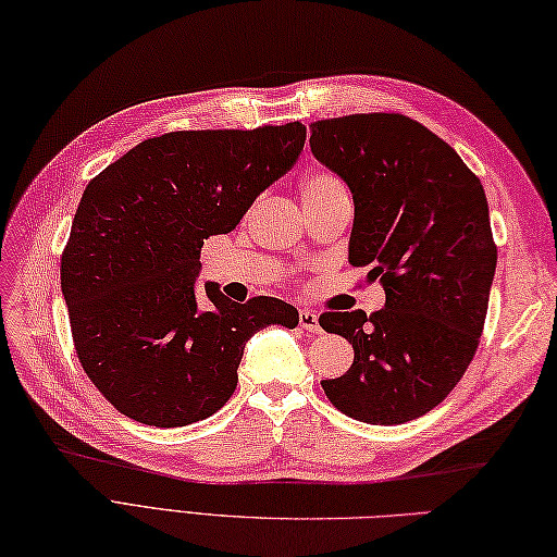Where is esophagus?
<instances>
[{"instance_id": "1", "label": "esophagus", "mask_w": 557, "mask_h": 557, "mask_svg": "<svg viewBox=\"0 0 557 557\" xmlns=\"http://www.w3.org/2000/svg\"><path fill=\"white\" fill-rule=\"evenodd\" d=\"M300 329H305V331H309V333H319V331H321L319 317L314 314V311L300 309Z\"/></svg>"}]
</instances>
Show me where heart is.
I'll use <instances>...</instances> for the list:
<instances>
[{
	"label": "heart",
	"mask_w": 557,
	"mask_h": 557,
	"mask_svg": "<svg viewBox=\"0 0 557 557\" xmlns=\"http://www.w3.org/2000/svg\"><path fill=\"white\" fill-rule=\"evenodd\" d=\"M335 191H345L343 182L337 180L333 172L325 170H314L309 172L302 180V200H311V198H323Z\"/></svg>",
	"instance_id": "1"
}]
</instances>
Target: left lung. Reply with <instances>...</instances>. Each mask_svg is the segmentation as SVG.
<instances>
[{
	"mask_svg": "<svg viewBox=\"0 0 557 557\" xmlns=\"http://www.w3.org/2000/svg\"><path fill=\"white\" fill-rule=\"evenodd\" d=\"M309 129L311 153L355 198L349 262L385 288L371 317H319L355 347L349 371L321 387L349 418L409 423L444 401L480 345L496 271L484 188L449 144L406 115L355 113Z\"/></svg>",
	"mask_w": 557,
	"mask_h": 557,
	"instance_id": "1",
	"label": "left lung"
}]
</instances>
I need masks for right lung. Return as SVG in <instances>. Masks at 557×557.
Masks as SVG:
<instances>
[{
    "label": "right lung",
    "instance_id": "right-lung-1",
    "mask_svg": "<svg viewBox=\"0 0 557 557\" xmlns=\"http://www.w3.org/2000/svg\"><path fill=\"white\" fill-rule=\"evenodd\" d=\"M302 122L255 129L168 132L146 139L87 184L61 255V290L77 359L120 413L182 428L234 395L250 337L295 329L276 297L232 302L206 283L202 240L234 232L269 184L302 153Z\"/></svg>",
    "mask_w": 557,
    "mask_h": 557
}]
</instances>
